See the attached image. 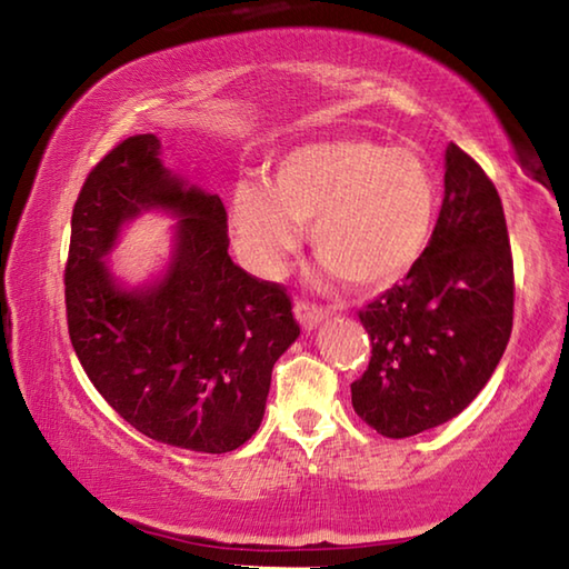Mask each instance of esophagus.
<instances>
[{
    "label": "esophagus",
    "mask_w": 569,
    "mask_h": 569,
    "mask_svg": "<svg viewBox=\"0 0 569 569\" xmlns=\"http://www.w3.org/2000/svg\"><path fill=\"white\" fill-rule=\"evenodd\" d=\"M293 313H296L298 320H301V326L306 330H311V328H316L320 323V320L328 318L330 311H328V308H323V306H316V303H308V301H296Z\"/></svg>",
    "instance_id": "1"
}]
</instances>
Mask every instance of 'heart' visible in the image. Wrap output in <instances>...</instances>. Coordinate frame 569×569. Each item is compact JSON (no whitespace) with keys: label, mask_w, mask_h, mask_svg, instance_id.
I'll return each instance as SVG.
<instances>
[{"label":"heart","mask_w":569,"mask_h":569,"mask_svg":"<svg viewBox=\"0 0 569 569\" xmlns=\"http://www.w3.org/2000/svg\"><path fill=\"white\" fill-rule=\"evenodd\" d=\"M438 186L412 149L363 139L306 143L276 163L271 181L231 191V226L241 256L261 276L281 273L308 226L328 273L373 288L396 281L426 251Z\"/></svg>","instance_id":"1"}]
</instances>
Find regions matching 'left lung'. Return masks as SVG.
<instances>
[{
    "instance_id": "1",
    "label": "left lung",
    "mask_w": 569,
    "mask_h": 569,
    "mask_svg": "<svg viewBox=\"0 0 569 569\" xmlns=\"http://www.w3.org/2000/svg\"><path fill=\"white\" fill-rule=\"evenodd\" d=\"M512 306L498 189L450 143L446 196L426 251L402 283L358 311L370 338V363L350 383L358 416L386 438H410L456 418L498 368Z\"/></svg>"
}]
</instances>
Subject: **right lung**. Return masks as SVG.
<instances>
[{
    "label": "right lung",
    "instance_id": "1",
    "mask_svg": "<svg viewBox=\"0 0 569 569\" xmlns=\"http://www.w3.org/2000/svg\"><path fill=\"white\" fill-rule=\"evenodd\" d=\"M147 208L182 219L168 276L127 292L100 261L123 220ZM226 209L159 159V139L117 143L71 213L64 298L71 346L119 416L167 446L241 448L263 420L271 370L301 336L291 296L229 256Z\"/></svg>",
    "mask_w": 569,
    "mask_h": 569
}]
</instances>
